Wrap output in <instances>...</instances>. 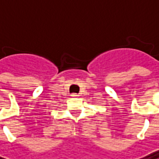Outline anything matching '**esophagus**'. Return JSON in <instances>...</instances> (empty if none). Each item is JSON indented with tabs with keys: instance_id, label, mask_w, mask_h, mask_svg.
I'll return each mask as SVG.
<instances>
[{
	"instance_id": "34e87169",
	"label": "esophagus",
	"mask_w": 159,
	"mask_h": 159,
	"mask_svg": "<svg viewBox=\"0 0 159 159\" xmlns=\"http://www.w3.org/2000/svg\"><path fill=\"white\" fill-rule=\"evenodd\" d=\"M71 97H72V98H78L79 95H78L77 93H72V94H71Z\"/></svg>"
}]
</instances>
